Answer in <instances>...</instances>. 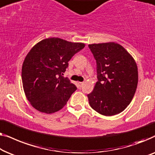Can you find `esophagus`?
I'll use <instances>...</instances> for the list:
<instances>
[{"mask_svg":"<svg viewBox=\"0 0 155 155\" xmlns=\"http://www.w3.org/2000/svg\"><path fill=\"white\" fill-rule=\"evenodd\" d=\"M84 82H78V86H80V87H81V86H83V85H84Z\"/></svg>","mask_w":155,"mask_h":155,"instance_id":"esophagus-1","label":"esophagus"}]
</instances>
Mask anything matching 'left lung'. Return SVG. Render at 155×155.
<instances>
[{"label": "left lung", "instance_id": "8db88e82", "mask_svg": "<svg viewBox=\"0 0 155 155\" xmlns=\"http://www.w3.org/2000/svg\"><path fill=\"white\" fill-rule=\"evenodd\" d=\"M96 60L97 81L88 95L91 107L104 116L119 114L130 103L138 81L134 58L114 42L88 45Z\"/></svg>", "mask_w": 155, "mask_h": 155}]
</instances>
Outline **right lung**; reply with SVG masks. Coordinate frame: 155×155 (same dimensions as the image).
Wrapping results in <instances>:
<instances>
[{
    "label": "right lung",
    "mask_w": 155,
    "mask_h": 155,
    "mask_svg": "<svg viewBox=\"0 0 155 155\" xmlns=\"http://www.w3.org/2000/svg\"><path fill=\"white\" fill-rule=\"evenodd\" d=\"M84 47L82 43L49 38L30 50L23 62L21 79L26 97L36 110L52 114L67 104L77 87L63 73L71 58Z\"/></svg>",
    "instance_id": "obj_1"
}]
</instances>
